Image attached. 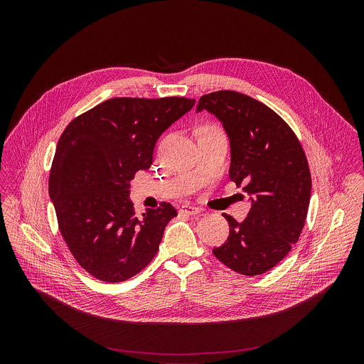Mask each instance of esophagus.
<instances>
[{
	"label": "esophagus",
	"instance_id": "34e87169",
	"mask_svg": "<svg viewBox=\"0 0 364 364\" xmlns=\"http://www.w3.org/2000/svg\"><path fill=\"white\" fill-rule=\"evenodd\" d=\"M180 215H187V216H196L200 213V209H197V207L194 205H190V204H186V205H181L180 210H178Z\"/></svg>",
	"mask_w": 364,
	"mask_h": 364
}]
</instances>
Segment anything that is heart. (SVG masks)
Instances as JSON below:
<instances>
[{
    "label": "heart",
    "instance_id": "heart-1",
    "mask_svg": "<svg viewBox=\"0 0 364 364\" xmlns=\"http://www.w3.org/2000/svg\"><path fill=\"white\" fill-rule=\"evenodd\" d=\"M203 128H216V127H213V125H205V127H203Z\"/></svg>",
    "mask_w": 364,
    "mask_h": 364
}]
</instances>
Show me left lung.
<instances>
[{"instance_id": "left-lung-1", "label": "left lung", "mask_w": 364, "mask_h": 364, "mask_svg": "<svg viewBox=\"0 0 364 364\" xmlns=\"http://www.w3.org/2000/svg\"><path fill=\"white\" fill-rule=\"evenodd\" d=\"M196 109L223 122L232 148L229 177L253 196L242 223L223 215L229 236L213 255L237 274H265L289 253L306 219L311 173L302 145L275 111L247 95L207 93Z\"/></svg>"}]
</instances>
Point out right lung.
Wrapping results in <instances>:
<instances>
[{
    "instance_id": "right-lung-1",
    "label": "right lung",
    "mask_w": 364,
    "mask_h": 364,
    "mask_svg": "<svg viewBox=\"0 0 364 364\" xmlns=\"http://www.w3.org/2000/svg\"><path fill=\"white\" fill-rule=\"evenodd\" d=\"M194 99L114 97L76 117L59 138L48 177L59 230L76 262L93 278L122 282L157 255L170 203L136 215L131 180L152 164L160 135Z\"/></svg>"
}]
</instances>
